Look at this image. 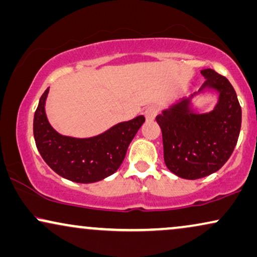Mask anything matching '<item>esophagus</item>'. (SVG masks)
<instances>
[{"label": "esophagus", "mask_w": 257, "mask_h": 257, "mask_svg": "<svg viewBox=\"0 0 257 257\" xmlns=\"http://www.w3.org/2000/svg\"><path fill=\"white\" fill-rule=\"evenodd\" d=\"M158 112H159L158 106L157 105H151L145 110V116H146V118L148 119V121H152V119H154L155 116L158 115Z\"/></svg>", "instance_id": "obj_1"}]
</instances>
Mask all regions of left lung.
<instances>
[{"instance_id": "1", "label": "left lung", "mask_w": 257, "mask_h": 257, "mask_svg": "<svg viewBox=\"0 0 257 257\" xmlns=\"http://www.w3.org/2000/svg\"><path fill=\"white\" fill-rule=\"evenodd\" d=\"M203 87L219 92L216 108L209 113H194L183 99L157 116L162 132L164 159L168 170L184 179H199L215 173L229 160L239 136L242 109L236 91L216 71H201Z\"/></svg>"}]
</instances>
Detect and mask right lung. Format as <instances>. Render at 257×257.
<instances>
[{
	"label": "right lung",
	"mask_w": 257,
	"mask_h": 257,
	"mask_svg": "<svg viewBox=\"0 0 257 257\" xmlns=\"http://www.w3.org/2000/svg\"><path fill=\"white\" fill-rule=\"evenodd\" d=\"M47 93L48 89L42 93L33 122L35 145L45 162L57 174L74 183H95L115 173L124 160L132 140L146 121L145 116L118 123L95 138H69L58 134L47 121Z\"/></svg>",
	"instance_id": "1"
}]
</instances>
